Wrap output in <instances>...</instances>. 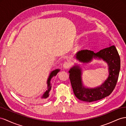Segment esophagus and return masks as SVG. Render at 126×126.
<instances>
[{"label": "esophagus", "mask_w": 126, "mask_h": 126, "mask_svg": "<svg viewBox=\"0 0 126 126\" xmlns=\"http://www.w3.org/2000/svg\"><path fill=\"white\" fill-rule=\"evenodd\" d=\"M71 64L70 62H64V63L63 64V67L64 69H67L70 66Z\"/></svg>", "instance_id": "esophagus-1"}]
</instances>
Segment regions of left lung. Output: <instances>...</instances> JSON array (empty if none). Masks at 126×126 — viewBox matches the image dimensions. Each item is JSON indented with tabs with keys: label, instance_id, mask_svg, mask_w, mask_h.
I'll return each instance as SVG.
<instances>
[{
	"label": "left lung",
	"instance_id": "8db88e82",
	"mask_svg": "<svg viewBox=\"0 0 126 126\" xmlns=\"http://www.w3.org/2000/svg\"><path fill=\"white\" fill-rule=\"evenodd\" d=\"M76 59L83 63H88L93 59L102 60L108 65L109 76L102 84L95 88H89L83 84L82 69L75 64L69 71V78L76 97L82 101L92 102L109 96L117 84L120 70V59L114 46L99 50L97 53L89 50H81L77 52Z\"/></svg>",
	"mask_w": 126,
	"mask_h": 126
}]
</instances>
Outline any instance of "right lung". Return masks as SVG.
Masks as SVG:
<instances>
[{
  "mask_svg": "<svg viewBox=\"0 0 126 126\" xmlns=\"http://www.w3.org/2000/svg\"><path fill=\"white\" fill-rule=\"evenodd\" d=\"M60 71V69H55L53 71H51L50 74L49 76H48V78L47 79V91L44 92V93L43 94V95H42L41 96V98L43 99H46L48 97V96H49V92L51 90V83H50V81L51 79H52V78L53 77H55L56 76V75L57 74V73L59 72Z\"/></svg>",
  "mask_w": 126,
  "mask_h": 126,
  "instance_id": "1",
  "label": "right lung"
}]
</instances>
